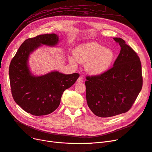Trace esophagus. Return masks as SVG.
Returning <instances> with one entry per match:
<instances>
[{
    "mask_svg": "<svg viewBox=\"0 0 152 152\" xmlns=\"http://www.w3.org/2000/svg\"><path fill=\"white\" fill-rule=\"evenodd\" d=\"M77 82L78 83H82V82H83V78H82V77H80L78 78V79H77Z\"/></svg>",
    "mask_w": 152,
    "mask_h": 152,
    "instance_id": "obj_1",
    "label": "esophagus"
}]
</instances>
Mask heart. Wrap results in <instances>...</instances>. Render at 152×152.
Masks as SVG:
<instances>
[{"mask_svg": "<svg viewBox=\"0 0 152 152\" xmlns=\"http://www.w3.org/2000/svg\"><path fill=\"white\" fill-rule=\"evenodd\" d=\"M74 58L70 56L69 61L75 65V60L86 64L85 70L91 75H99L111 67L114 58V51L96 42H88L77 46L74 50Z\"/></svg>", "mask_w": 152, "mask_h": 152, "instance_id": "obj_1", "label": "heart"}]
</instances>
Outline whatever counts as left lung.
<instances>
[{
	"label": "left lung",
	"instance_id": "left-lung-1",
	"mask_svg": "<svg viewBox=\"0 0 152 152\" xmlns=\"http://www.w3.org/2000/svg\"><path fill=\"white\" fill-rule=\"evenodd\" d=\"M121 51L113 67L103 74L87 77V105L97 116L108 118L129 111L142 90V65L136 52L120 38Z\"/></svg>",
	"mask_w": 152,
	"mask_h": 152
}]
</instances>
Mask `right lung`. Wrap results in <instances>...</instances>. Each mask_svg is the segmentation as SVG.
<instances>
[{
    "label": "right lung",
    "mask_w": 152,
    "mask_h": 152,
    "mask_svg": "<svg viewBox=\"0 0 152 152\" xmlns=\"http://www.w3.org/2000/svg\"><path fill=\"white\" fill-rule=\"evenodd\" d=\"M59 36L41 34L29 38L20 45L11 60L9 74L12 97L26 112L34 116L53 113L59 106L65 90L74 84L79 74L66 75L58 71L35 76L30 71L29 55L42 45L55 46Z\"/></svg>",
    "instance_id": "obj_1"
}]
</instances>
